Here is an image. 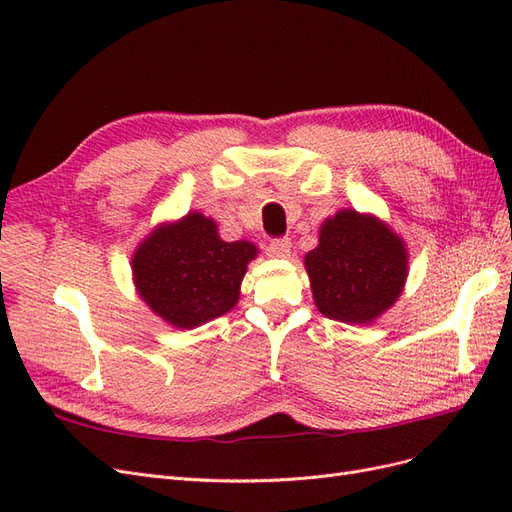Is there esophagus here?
Instances as JSON below:
<instances>
[{
	"instance_id": "34e87169",
	"label": "esophagus",
	"mask_w": 512,
	"mask_h": 512,
	"mask_svg": "<svg viewBox=\"0 0 512 512\" xmlns=\"http://www.w3.org/2000/svg\"><path fill=\"white\" fill-rule=\"evenodd\" d=\"M267 254L273 256V258H288L290 256V241L286 237L284 239H273L267 245Z\"/></svg>"
}]
</instances>
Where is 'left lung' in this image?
Segmentation results:
<instances>
[{"label": "left lung", "instance_id": "1", "mask_svg": "<svg viewBox=\"0 0 512 512\" xmlns=\"http://www.w3.org/2000/svg\"><path fill=\"white\" fill-rule=\"evenodd\" d=\"M320 314L339 322H371L404 288V241L376 218L339 211L320 228V245L305 256Z\"/></svg>", "mask_w": 512, "mask_h": 512}]
</instances>
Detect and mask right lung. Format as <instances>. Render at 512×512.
I'll return each mask as SVG.
<instances>
[{
  "label": "right lung",
  "instance_id": "right-lung-1",
  "mask_svg": "<svg viewBox=\"0 0 512 512\" xmlns=\"http://www.w3.org/2000/svg\"><path fill=\"white\" fill-rule=\"evenodd\" d=\"M254 256L252 243H226L213 220L190 213L151 232L132 258V271L153 312L179 329H192L235 307L245 265Z\"/></svg>",
  "mask_w": 512,
  "mask_h": 512
}]
</instances>
